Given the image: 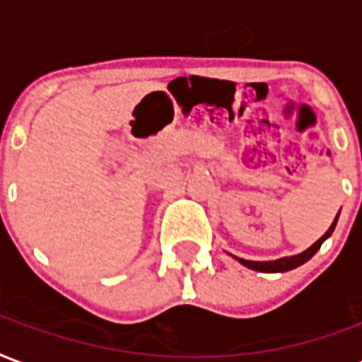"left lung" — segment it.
<instances>
[{
    "mask_svg": "<svg viewBox=\"0 0 362 362\" xmlns=\"http://www.w3.org/2000/svg\"><path fill=\"white\" fill-rule=\"evenodd\" d=\"M338 216L339 213L336 215V218H334V222H332V226L326 232H324V235H320L317 242L313 243L309 249H305L303 253H297V255H291V257H282V259H276V261H247V259H240V257L232 255V253H228V255H232L238 261V263H242L243 267H247V269L251 270H257V272H288V270L291 269H297V267H301L303 263H307L310 257L317 253L318 249H320V245L324 243V240H328L332 235V232H334V228H336V224H338Z\"/></svg>",
    "mask_w": 362,
    "mask_h": 362,
    "instance_id": "1",
    "label": "left lung"
}]
</instances>
